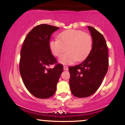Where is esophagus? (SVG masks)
<instances>
[{
	"label": "esophagus",
	"instance_id": "obj_1",
	"mask_svg": "<svg viewBox=\"0 0 125 125\" xmlns=\"http://www.w3.org/2000/svg\"><path fill=\"white\" fill-rule=\"evenodd\" d=\"M63 70L65 71L68 70V67L67 66H63Z\"/></svg>",
	"mask_w": 125,
	"mask_h": 125
}]
</instances>
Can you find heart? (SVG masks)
<instances>
[{
  "label": "heart",
  "instance_id": "1",
  "mask_svg": "<svg viewBox=\"0 0 125 125\" xmlns=\"http://www.w3.org/2000/svg\"><path fill=\"white\" fill-rule=\"evenodd\" d=\"M93 40L89 34L81 30H68L59 34L57 40H51L49 46L55 57H60V63L71 65L75 61L80 62L88 56L93 48Z\"/></svg>",
  "mask_w": 125,
  "mask_h": 125
}]
</instances>
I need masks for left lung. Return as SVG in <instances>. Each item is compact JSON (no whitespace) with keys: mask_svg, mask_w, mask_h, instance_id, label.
I'll return each mask as SVG.
<instances>
[{"mask_svg":"<svg viewBox=\"0 0 125 125\" xmlns=\"http://www.w3.org/2000/svg\"><path fill=\"white\" fill-rule=\"evenodd\" d=\"M93 40V48L86 59L79 65L69 67L70 86L77 97H87L101 85L108 70V50L103 35L88 26Z\"/></svg>","mask_w":125,"mask_h":125,"instance_id":"left-lung-1","label":"left lung"}]
</instances>
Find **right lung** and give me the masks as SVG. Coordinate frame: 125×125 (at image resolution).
I'll list each match as a JSON object with an SVG mask.
<instances>
[{"label": "right lung", "mask_w": 125, "mask_h": 125, "mask_svg": "<svg viewBox=\"0 0 125 125\" xmlns=\"http://www.w3.org/2000/svg\"><path fill=\"white\" fill-rule=\"evenodd\" d=\"M59 27L47 24L35 26L23 42L21 51L19 70L26 89L39 99L52 96L63 66L58 63L50 49L51 34ZM54 65L53 69L49 67Z\"/></svg>", "instance_id": "add662e5"}]
</instances>
